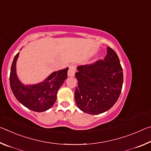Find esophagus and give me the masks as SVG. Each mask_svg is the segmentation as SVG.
Here are the masks:
<instances>
[{
  "label": "esophagus",
  "instance_id": "obj_1",
  "mask_svg": "<svg viewBox=\"0 0 151 151\" xmlns=\"http://www.w3.org/2000/svg\"><path fill=\"white\" fill-rule=\"evenodd\" d=\"M76 66L75 65H71L69 66V69L68 71V76H74L76 72Z\"/></svg>",
  "mask_w": 151,
  "mask_h": 151
}]
</instances>
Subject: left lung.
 I'll return each mask as SVG.
<instances>
[{
	"mask_svg": "<svg viewBox=\"0 0 151 151\" xmlns=\"http://www.w3.org/2000/svg\"><path fill=\"white\" fill-rule=\"evenodd\" d=\"M77 70L75 99L78 109L90 114L111 109L118 100L123 83L122 68L115 51L107 47L104 60L81 65Z\"/></svg>",
	"mask_w": 151,
	"mask_h": 151,
	"instance_id": "8db88e82",
	"label": "left lung"
}]
</instances>
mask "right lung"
Wrapping results in <instances>:
<instances>
[{
	"label": "right lung",
	"instance_id": "obj_1",
	"mask_svg": "<svg viewBox=\"0 0 151 151\" xmlns=\"http://www.w3.org/2000/svg\"><path fill=\"white\" fill-rule=\"evenodd\" d=\"M19 53L15 55L10 73V85L14 96L22 105L31 111L43 112L50 109L57 99L58 90L67 78L68 68L54 72L39 84L25 86L16 74V62Z\"/></svg>",
	"mask_w": 151,
	"mask_h": 151
}]
</instances>
